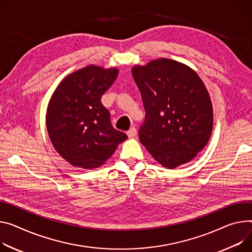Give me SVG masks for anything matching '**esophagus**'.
Masks as SVG:
<instances>
[{
  "mask_svg": "<svg viewBox=\"0 0 252 252\" xmlns=\"http://www.w3.org/2000/svg\"><path fill=\"white\" fill-rule=\"evenodd\" d=\"M127 135H128V138H133V136H135L136 135V128L134 127V126H131L128 130H127Z\"/></svg>",
  "mask_w": 252,
  "mask_h": 252,
  "instance_id": "1",
  "label": "esophagus"
}]
</instances>
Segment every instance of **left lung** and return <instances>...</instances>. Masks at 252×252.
I'll return each mask as SVG.
<instances>
[{
    "label": "left lung",
    "mask_w": 252,
    "mask_h": 252,
    "mask_svg": "<svg viewBox=\"0 0 252 252\" xmlns=\"http://www.w3.org/2000/svg\"><path fill=\"white\" fill-rule=\"evenodd\" d=\"M146 111L140 141L162 166L186 164L208 143L213 109L207 89L185 64L162 58L131 69Z\"/></svg>",
    "instance_id": "1"
}]
</instances>
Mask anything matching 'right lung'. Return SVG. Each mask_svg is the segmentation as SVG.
<instances>
[{
	"label": "right lung",
	"mask_w": 252,
	"mask_h": 252,
	"mask_svg": "<svg viewBox=\"0 0 252 252\" xmlns=\"http://www.w3.org/2000/svg\"><path fill=\"white\" fill-rule=\"evenodd\" d=\"M119 74L117 68L89 65L65 77L49 101L46 126L57 153L74 167L103 165L126 140L114 128L100 99Z\"/></svg>",
	"instance_id": "right-lung-1"
}]
</instances>
